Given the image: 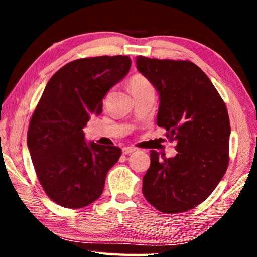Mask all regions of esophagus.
Wrapping results in <instances>:
<instances>
[{
	"label": "esophagus",
	"mask_w": 257,
	"mask_h": 257,
	"mask_svg": "<svg viewBox=\"0 0 257 257\" xmlns=\"http://www.w3.org/2000/svg\"><path fill=\"white\" fill-rule=\"evenodd\" d=\"M135 151H137V149H135V147H133V146H125V147H123V149H122V153L123 154H130V153H133V152H135Z\"/></svg>",
	"instance_id": "34e87169"
}]
</instances>
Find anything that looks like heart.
Returning <instances> with one entry per match:
<instances>
[{
    "instance_id": "obj_1",
    "label": "heart",
    "mask_w": 257,
    "mask_h": 257,
    "mask_svg": "<svg viewBox=\"0 0 257 257\" xmlns=\"http://www.w3.org/2000/svg\"><path fill=\"white\" fill-rule=\"evenodd\" d=\"M149 86H151L149 80L142 75H134L129 81V87H130V90H132V93L142 88H145V87H149Z\"/></svg>"
}]
</instances>
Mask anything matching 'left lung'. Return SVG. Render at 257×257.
I'll return each mask as SVG.
<instances>
[{"label":"left lung","mask_w":257,"mask_h":257,"mask_svg":"<svg viewBox=\"0 0 257 257\" xmlns=\"http://www.w3.org/2000/svg\"><path fill=\"white\" fill-rule=\"evenodd\" d=\"M136 66L158 90L156 122L167 129V137L177 143L178 151L169 159L151 151L143 194L162 213L189 211L210 196L227 171V106L208 77L190 61L139 55Z\"/></svg>","instance_id":"obj_1"}]
</instances>
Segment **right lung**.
Instances as JSON below:
<instances>
[{
	"label": "right lung",
	"instance_id": "add662e5",
	"mask_svg": "<svg viewBox=\"0 0 257 257\" xmlns=\"http://www.w3.org/2000/svg\"><path fill=\"white\" fill-rule=\"evenodd\" d=\"M130 66L127 55L78 59L47 82L30 119L27 145L43 189L59 205L81 208L102 195L121 149L87 143L82 129L101 114L102 99Z\"/></svg>",
	"mask_w": 257,
	"mask_h": 257
}]
</instances>
